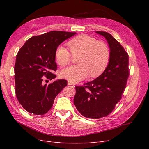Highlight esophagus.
<instances>
[{
	"label": "esophagus",
	"mask_w": 149,
	"mask_h": 149,
	"mask_svg": "<svg viewBox=\"0 0 149 149\" xmlns=\"http://www.w3.org/2000/svg\"><path fill=\"white\" fill-rule=\"evenodd\" d=\"M68 85H71V86H74V84L70 81H68Z\"/></svg>",
	"instance_id": "1"
}]
</instances>
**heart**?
Segmentation results:
<instances>
[{
  "instance_id": "1",
  "label": "heart",
  "mask_w": 149,
  "mask_h": 149,
  "mask_svg": "<svg viewBox=\"0 0 149 149\" xmlns=\"http://www.w3.org/2000/svg\"><path fill=\"white\" fill-rule=\"evenodd\" d=\"M73 56H78L79 65L70 66L60 71V76L72 83L90 77L95 78L105 70L109 60V49L107 45L85 34L74 37L68 43ZM70 51L64 46L57 47L55 56L58 64L65 66L72 59Z\"/></svg>"
}]
</instances>
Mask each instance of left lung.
Listing matches in <instances>:
<instances>
[{
  "instance_id": "1",
  "label": "left lung",
  "mask_w": 149,
  "mask_h": 149,
  "mask_svg": "<svg viewBox=\"0 0 149 149\" xmlns=\"http://www.w3.org/2000/svg\"><path fill=\"white\" fill-rule=\"evenodd\" d=\"M95 32L104 37L110 49L109 63L103 73L84 86H76L74 104L85 118L100 119L114 110L121 99L129 77V56L119 42L106 31Z\"/></svg>"
}]
</instances>
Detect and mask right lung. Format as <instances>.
<instances>
[{"mask_svg": "<svg viewBox=\"0 0 149 149\" xmlns=\"http://www.w3.org/2000/svg\"><path fill=\"white\" fill-rule=\"evenodd\" d=\"M76 32L51 31L31 37L18 52L14 67L15 93L18 101L29 113L43 115L53 106L56 96L67 86L65 79L49 84L43 76L54 79L57 69L55 53L57 47Z\"/></svg>", "mask_w": 149, "mask_h": 149, "instance_id": "1", "label": "right lung"}]
</instances>
